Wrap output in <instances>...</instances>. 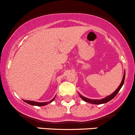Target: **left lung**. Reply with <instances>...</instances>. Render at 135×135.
I'll return each mask as SVG.
<instances>
[{"label":"left lung","instance_id":"obj_1","mask_svg":"<svg viewBox=\"0 0 135 135\" xmlns=\"http://www.w3.org/2000/svg\"><path fill=\"white\" fill-rule=\"evenodd\" d=\"M124 79H125V72H124V75H123V77H122V80L121 83H120L119 87L117 88V89H116V90L114 91L113 93L107 96V97L101 99V100H92V99L88 98L83 97V96H82L81 94H79V96H80V97L83 99L84 101L86 102H88V103H93V104H96V105H100V104H103V103H106L109 101H110L111 100H112V99L114 98L115 97L116 95H117V94L118 93L119 91H120V88H121L122 86H123L124 82Z\"/></svg>","mask_w":135,"mask_h":135}]
</instances>
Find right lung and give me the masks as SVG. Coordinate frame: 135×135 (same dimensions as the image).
Returning <instances> with one entry per match:
<instances>
[{"label": "right lung", "instance_id": "obj_1", "mask_svg": "<svg viewBox=\"0 0 135 135\" xmlns=\"http://www.w3.org/2000/svg\"><path fill=\"white\" fill-rule=\"evenodd\" d=\"M55 97H54V98L52 99L51 101L48 102H33V101H30V100H23L25 102H26V103H28V104L33 105V106H44V105H46L49 104V103H51V102L55 100Z\"/></svg>", "mask_w": 135, "mask_h": 135}]
</instances>
